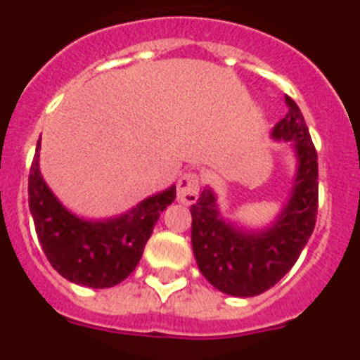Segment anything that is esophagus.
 <instances>
[{
    "mask_svg": "<svg viewBox=\"0 0 360 360\" xmlns=\"http://www.w3.org/2000/svg\"><path fill=\"white\" fill-rule=\"evenodd\" d=\"M198 190H200V176L197 172L183 174L177 181V198L186 205L197 200Z\"/></svg>",
    "mask_w": 360,
    "mask_h": 360,
    "instance_id": "obj_1",
    "label": "esophagus"
}]
</instances>
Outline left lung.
<instances>
[{
  "instance_id": "8db88e82",
  "label": "left lung",
  "mask_w": 360,
  "mask_h": 360,
  "mask_svg": "<svg viewBox=\"0 0 360 360\" xmlns=\"http://www.w3.org/2000/svg\"><path fill=\"white\" fill-rule=\"evenodd\" d=\"M289 111L270 137L292 148L296 172L288 200L264 228H249L221 214L209 186L190 207L191 245L203 277L221 292L252 297L274 288L294 266L315 228L319 202L317 151L300 108L284 97Z\"/></svg>"
}]
</instances>
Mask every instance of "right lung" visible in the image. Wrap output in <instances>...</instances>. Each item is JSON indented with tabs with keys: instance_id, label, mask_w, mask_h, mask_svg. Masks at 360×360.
<instances>
[{
	"instance_id": "obj_1",
	"label": "right lung",
	"mask_w": 360,
	"mask_h": 360,
	"mask_svg": "<svg viewBox=\"0 0 360 360\" xmlns=\"http://www.w3.org/2000/svg\"><path fill=\"white\" fill-rule=\"evenodd\" d=\"M39 144L29 174V210L50 264L69 282L112 288L139 263L160 214L176 198V184L141 200L127 212L85 219L63 205L39 170Z\"/></svg>"
}]
</instances>
